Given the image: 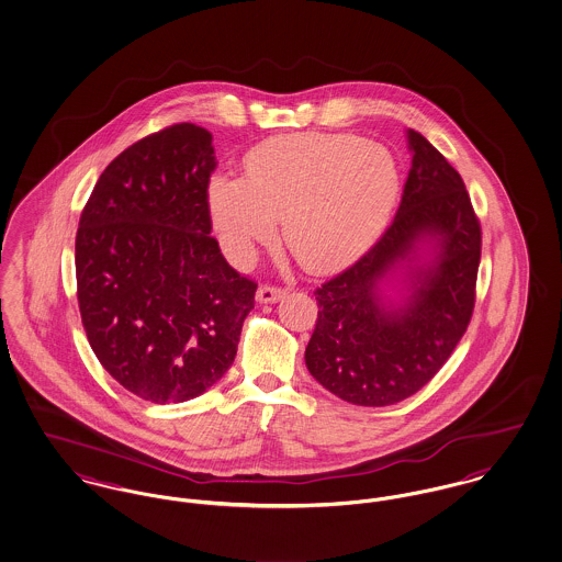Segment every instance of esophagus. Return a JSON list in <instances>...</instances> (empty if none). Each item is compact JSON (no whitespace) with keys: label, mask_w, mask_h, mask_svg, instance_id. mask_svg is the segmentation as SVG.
I'll return each instance as SVG.
<instances>
[{"label":"esophagus","mask_w":562,"mask_h":562,"mask_svg":"<svg viewBox=\"0 0 562 562\" xmlns=\"http://www.w3.org/2000/svg\"><path fill=\"white\" fill-rule=\"evenodd\" d=\"M258 302H265V304H272V302H279L281 297H285V290L281 288H272V285H262L258 288Z\"/></svg>","instance_id":"obj_1"}]
</instances>
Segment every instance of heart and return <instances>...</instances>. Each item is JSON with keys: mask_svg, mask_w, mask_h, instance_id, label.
<instances>
[{"mask_svg": "<svg viewBox=\"0 0 562 562\" xmlns=\"http://www.w3.org/2000/svg\"><path fill=\"white\" fill-rule=\"evenodd\" d=\"M247 178L209 179L207 203L224 254L247 265L283 217L295 260L325 272L359 258L391 217L400 169L389 149L349 133H290L247 156Z\"/></svg>", "mask_w": 562, "mask_h": 562, "instance_id": "b5f03b06", "label": "heart"}]
</instances>
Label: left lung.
<instances>
[{
  "label": "left lung",
  "mask_w": 562,
  "mask_h": 562,
  "mask_svg": "<svg viewBox=\"0 0 562 562\" xmlns=\"http://www.w3.org/2000/svg\"><path fill=\"white\" fill-rule=\"evenodd\" d=\"M400 209L368 254L324 283L304 361L355 406H391L429 383L472 319L480 224L461 176L420 133Z\"/></svg>",
  "instance_id": "left-lung-1"
}]
</instances>
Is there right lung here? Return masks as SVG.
<instances>
[{"label": "right lung", "instance_id": "right-lung-1", "mask_svg": "<svg viewBox=\"0 0 562 562\" xmlns=\"http://www.w3.org/2000/svg\"><path fill=\"white\" fill-rule=\"evenodd\" d=\"M211 139L181 122L124 149L76 235L90 347L114 381L154 404L199 397L228 372L258 290L209 235Z\"/></svg>", "mask_w": 562, "mask_h": 562}]
</instances>
